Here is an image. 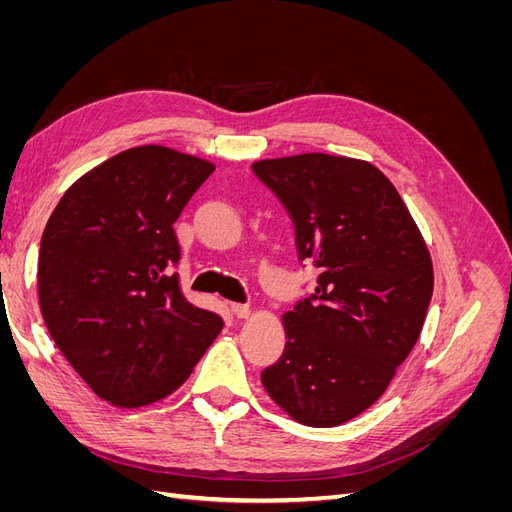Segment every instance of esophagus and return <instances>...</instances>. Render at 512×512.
Wrapping results in <instances>:
<instances>
[{"instance_id":"34e87169","label":"esophagus","mask_w":512,"mask_h":512,"mask_svg":"<svg viewBox=\"0 0 512 512\" xmlns=\"http://www.w3.org/2000/svg\"><path fill=\"white\" fill-rule=\"evenodd\" d=\"M232 314L237 318H250L252 316V307L250 305H243V303H235L232 305Z\"/></svg>"}]
</instances>
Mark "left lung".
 Listing matches in <instances>:
<instances>
[{
	"instance_id": "left-lung-1",
	"label": "left lung",
	"mask_w": 512,
	"mask_h": 512,
	"mask_svg": "<svg viewBox=\"0 0 512 512\" xmlns=\"http://www.w3.org/2000/svg\"><path fill=\"white\" fill-rule=\"evenodd\" d=\"M252 170L290 213L299 260L320 271L312 297L284 314L286 348L262 384L297 423H348L389 389L421 335L433 292L425 239L365 160L301 153Z\"/></svg>"
}]
</instances>
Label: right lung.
Listing matches in <instances>:
<instances>
[{
	"label": "right lung",
	"instance_id": "add662e5",
	"mask_svg": "<svg viewBox=\"0 0 512 512\" xmlns=\"http://www.w3.org/2000/svg\"><path fill=\"white\" fill-rule=\"evenodd\" d=\"M213 170L170 147H132L74 181L46 222L44 324L89 389L117 408L175 393L224 327L183 297L173 273V224Z\"/></svg>",
	"mask_w": 512,
	"mask_h": 512
}]
</instances>
